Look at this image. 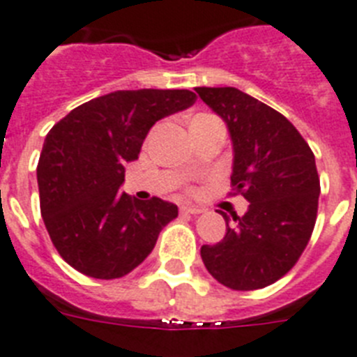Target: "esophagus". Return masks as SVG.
<instances>
[{"label":"esophagus","instance_id":"1","mask_svg":"<svg viewBox=\"0 0 357 357\" xmlns=\"http://www.w3.org/2000/svg\"><path fill=\"white\" fill-rule=\"evenodd\" d=\"M179 212H181V214L197 215V214H202L203 208H199V206H188V205H185V206H181V208H179Z\"/></svg>","mask_w":357,"mask_h":357}]
</instances>
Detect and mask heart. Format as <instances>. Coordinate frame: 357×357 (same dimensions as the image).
I'll return each instance as SVG.
<instances>
[{
	"mask_svg": "<svg viewBox=\"0 0 357 357\" xmlns=\"http://www.w3.org/2000/svg\"><path fill=\"white\" fill-rule=\"evenodd\" d=\"M202 116H211V114H197V116H194V118H202Z\"/></svg>",
	"mask_w": 357,
	"mask_h": 357,
	"instance_id": "b5f03b06",
	"label": "heart"
}]
</instances>
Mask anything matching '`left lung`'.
<instances>
[{
	"label": "left lung",
	"instance_id": "1",
	"mask_svg": "<svg viewBox=\"0 0 357 357\" xmlns=\"http://www.w3.org/2000/svg\"><path fill=\"white\" fill-rule=\"evenodd\" d=\"M229 127L234 145L232 194L250 205L215 245H203L206 271L232 290L272 285L298 263L317 215L314 152L289 119L234 86H196Z\"/></svg>",
	"mask_w": 357,
	"mask_h": 357
}]
</instances>
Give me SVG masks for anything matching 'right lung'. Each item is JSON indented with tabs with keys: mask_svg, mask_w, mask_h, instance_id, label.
Here are the masks:
<instances>
[{
	"mask_svg": "<svg viewBox=\"0 0 357 357\" xmlns=\"http://www.w3.org/2000/svg\"><path fill=\"white\" fill-rule=\"evenodd\" d=\"M196 101L190 91H116L59 119L38 161L40 208L59 256L96 280L132 272L152 252L178 206L137 202L119 187L158 119Z\"/></svg>",
	"mask_w": 357,
	"mask_h": 357,
	"instance_id": "add662e5",
	"label": "right lung"
}]
</instances>
